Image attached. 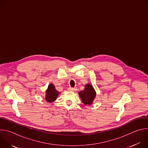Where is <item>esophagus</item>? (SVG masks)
<instances>
[{
    "mask_svg": "<svg viewBox=\"0 0 148 148\" xmlns=\"http://www.w3.org/2000/svg\"><path fill=\"white\" fill-rule=\"evenodd\" d=\"M68 90H69V91H73V92H74V91H75L77 90V89H76V88H72V87H70V88H68Z\"/></svg>",
    "mask_w": 148,
    "mask_h": 148,
    "instance_id": "esophagus-1",
    "label": "esophagus"
}]
</instances>
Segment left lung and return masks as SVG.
I'll return each instance as SVG.
<instances>
[{
    "label": "left lung",
    "instance_id": "1",
    "mask_svg": "<svg viewBox=\"0 0 148 148\" xmlns=\"http://www.w3.org/2000/svg\"><path fill=\"white\" fill-rule=\"evenodd\" d=\"M78 94L84 104L90 105L92 103L95 98L96 92L92 85L87 84L85 86L84 90L79 92Z\"/></svg>",
    "mask_w": 148,
    "mask_h": 148
}]
</instances>
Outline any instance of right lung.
Listing matches in <instances>:
<instances>
[{
    "label": "right lung",
    "mask_w": 148,
    "mask_h": 148,
    "mask_svg": "<svg viewBox=\"0 0 148 148\" xmlns=\"http://www.w3.org/2000/svg\"><path fill=\"white\" fill-rule=\"evenodd\" d=\"M59 94H60V92L56 90L54 86L51 83L49 85L47 90L46 91L45 98L46 101L49 102H52L54 101L57 99Z\"/></svg>",
    "instance_id": "right-lung-1"
}]
</instances>
